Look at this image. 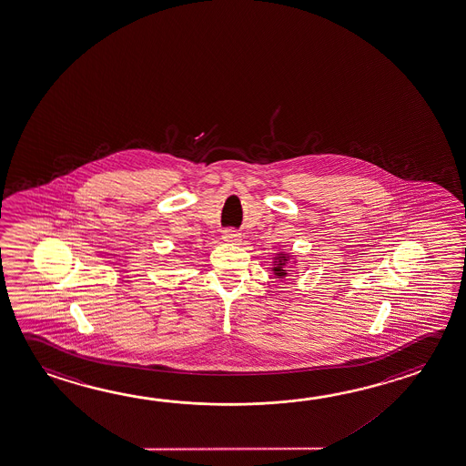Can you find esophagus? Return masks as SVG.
Wrapping results in <instances>:
<instances>
[{
	"label": "esophagus",
	"mask_w": 466,
	"mask_h": 466,
	"mask_svg": "<svg viewBox=\"0 0 466 466\" xmlns=\"http://www.w3.org/2000/svg\"><path fill=\"white\" fill-rule=\"evenodd\" d=\"M222 240L226 242V244L230 245H238L242 242V236L234 229L224 230V234H222Z\"/></svg>",
	"instance_id": "esophagus-1"
}]
</instances>
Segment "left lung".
<instances>
[{
  "instance_id": "8db88e82",
  "label": "left lung",
  "mask_w": 466,
  "mask_h": 466,
  "mask_svg": "<svg viewBox=\"0 0 466 466\" xmlns=\"http://www.w3.org/2000/svg\"><path fill=\"white\" fill-rule=\"evenodd\" d=\"M290 261H292V265H298V261H294V255H290L288 252H278L275 257H273V268H271V271H273V275L275 278H279V279H284L288 273H289Z\"/></svg>"
}]
</instances>
